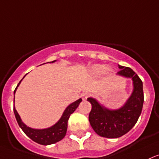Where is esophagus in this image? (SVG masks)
Returning <instances> with one entry per match:
<instances>
[{"label": "esophagus", "mask_w": 159, "mask_h": 159, "mask_svg": "<svg viewBox=\"0 0 159 159\" xmlns=\"http://www.w3.org/2000/svg\"><path fill=\"white\" fill-rule=\"evenodd\" d=\"M90 93H88V92H86V93H84L82 95H81V97H82V99L85 100V99H88V97H90Z\"/></svg>", "instance_id": "obj_1"}]
</instances>
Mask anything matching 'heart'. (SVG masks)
<instances>
[{
  "label": "heart",
  "instance_id": "b5f03b06",
  "mask_svg": "<svg viewBox=\"0 0 159 159\" xmlns=\"http://www.w3.org/2000/svg\"><path fill=\"white\" fill-rule=\"evenodd\" d=\"M105 69V66H101V65H98V66H93V69H92V71L94 73V74H100L101 72H102Z\"/></svg>",
  "mask_w": 159,
  "mask_h": 159
}]
</instances>
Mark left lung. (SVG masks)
Segmentation results:
<instances>
[{"instance_id":"8db88e82","label":"left lung","mask_w":159,"mask_h":159,"mask_svg":"<svg viewBox=\"0 0 159 159\" xmlns=\"http://www.w3.org/2000/svg\"><path fill=\"white\" fill-rule=\"evenodd\" d=\"M118 75L131 78L134 91L125 106L117 110H109L95 99H88L92 109L89 114V121L94 131L106 138H118L127 134L137 123L142 111L144 96L143 81L130 68L119 66Z\"/></svg>"}]
</instances>
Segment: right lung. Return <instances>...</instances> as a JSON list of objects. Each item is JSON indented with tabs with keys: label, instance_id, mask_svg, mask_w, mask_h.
<instances>
[{
	"label": "right lung",
	"instance_id": "obj_1",
	"mask_svg": "<svg viewBox=\"0 0 159 159\" xmlns=\"http://www.w3.org/2000/svg\"><path fill=\"white\" fill-rule=\"evenodd\" d=\"M55 62V61H53L52 62ZM21 81H22V80H21ZM21 81L19 82L18 85H17V87L14 90V93L16 92V90L18 86L20 85ZM81 100H82L81 99H78L75 102H72V103L68 106L66 109V110L64 111L63 114H62V117H61L60 121L57 122V124H55L53 126L47 129H42V130L33 129L29 128V127H27L25 124L22 121V120H21L18 112L16 110L14 106H13V111H14L16 119L17 122H18L19 126H20L21 129L23 130L24 133H25L29 138L32 139L33 141H34V142L38 143L39 144L45 145V146H46V145L55 143L59 142L61 139L64 138V137L66 136V131H67L68 121H69V117H70L71 114H72V113L75 111V109L78 108V106L80 104V102H81ZM13 102H14V99H13Z\"/></svg>",
	"mask_w": 159,
	"mask_h": 159
}]
</instances>
